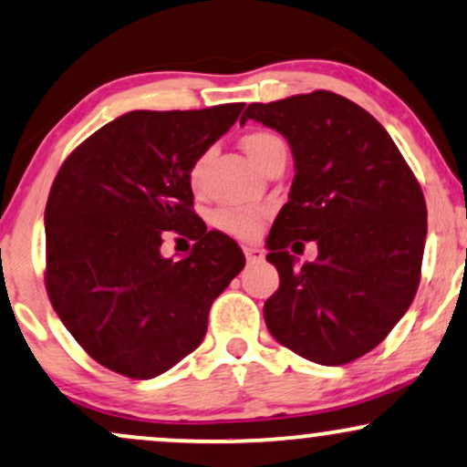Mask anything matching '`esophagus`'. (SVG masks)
Listing matches in <instances>:
<instances>
[{"label": "esophagus", "instance_id": "1", "mask_svg": "<svg viewBox=\"0 0 467 467\" xmlns=\"http://www.w3.org/2000/svg\"><path fill=\"white\" fill-rule=\"evenodd\" d=\"M244 252H245V258H248V263H258V261H263V258H265L263 250L254 248V245H248V248H244Z\"/></svg>", "mask_w": 467, "mask_h": 467}]
</instances>
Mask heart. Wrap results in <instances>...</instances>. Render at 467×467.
<instances>
[{
  "label": "heart",
  "instance_id": "1",
  "mask_svg": "<svg viewBox=\"0 0 467 467\" xmlns=\"http://www.w3.org/2000/svg\"><path fill=\"white\" fill-rule=\"evenodd\" d=\"M241 145H244L245 154L250 156V161L254 162L258 170H261L265 162L272 161L274 156L287 154V145H285L283 139H280L278 134L267 130H254L245 134ZM206 162H209V154H202L200 159L191 165L189 180L193 189H202V184H204ZM265 215L267 211L261 209V206H254V209H230L217 213L215 222L219 228L234 234V237H252V234L258 233Z\"/></svg>",
  "mask_w": 467,
  "mask_h": 467
}]
</instances>
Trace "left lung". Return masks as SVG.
<instances>
[{
  "mask_svg": "<svg viewBox=\"0 0 467 467\" xmlns=\"http://www.w3.org/2000/svg\"><path fill=\"white\" fill-rule=\"evenodd\" d=\"M287 139L296 176L267 237L280 287L263 306L278 344L319 365L374 350L411 306L426 241V202L379 121L330 91L250 104ZM318 245L302 268L286 248Z\"/></svg>",
  "mask_w": 467,
  "mask_h": 467,
  "instance_id": "obj_1",
  "label": "left lung"
}]
</instances>
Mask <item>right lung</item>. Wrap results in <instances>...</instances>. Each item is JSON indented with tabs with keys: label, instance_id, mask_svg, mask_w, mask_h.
<instances>
[{
	"label": "right lung",
	"instance_id": "1",
	"mask_svg": "<svg viewBox=\"0 0 467 467\" xmlns=\"http://www.w3.org/2000/svg\"><path fill=\"white\" fill-rule=\"evenodd\" d=\"M245 104L132 110L71 151L45 206V287L88 357L154 379L202 344L213 300L245 265L237 241L195 215L191 165ZM165 229L193 238L160 254Z\"/></svg>",
	"mask_w": 467,
	"mask_h": 467
}]
</instances>
